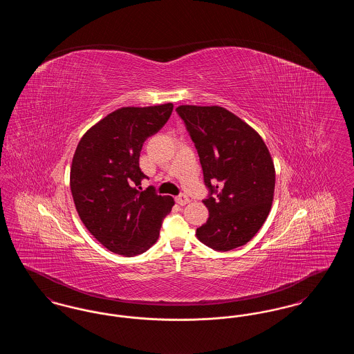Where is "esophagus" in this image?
<instances>
[{"label": "esophagus", "mask_w": 354, "mask_h": 354, "mask_svg": "<svg viewBox=\"0 0 354 354\" xmlns=\"http://www.w3.org/2000/svg\"><path fill=\"white\" fill-rule=\"evenodd\" d=\"M175 201H176L178 204H180V205H185V204H188V203L191 202L189 198H188L185 194H180L179 196L175 198Z\"/></svg>", "instance_id": "obj_1"}]
</instances>
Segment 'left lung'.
I'll return each mask as SVG.
<instances>
[{"instance_id": "left-lung-1", "label": "left lung", "mask_w": 354, "mask_h": 354, "mask_svg": "<svg viewBox=\"0 0 354 354\" xmlns=\"http://www.w3.org/2000/svg\"><path fill=\"white\" fill-rule=\"evenodd\" d=\"M202 165L209 218L196 230L209 248L227 252L247 244L268 218L274 166L261 136L220 106L176 109Z\"/></svg>"}]
</instances>
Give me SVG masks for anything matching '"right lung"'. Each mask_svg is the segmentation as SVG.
<instances>
[{
	"instance_id": "obj_1",
	"label": "right lung",
	"mask_w": 354,
	"mask_h": 354,
	"mask_svg": "<svg viewBox=\"0 0 354 354\" xmlns=\"http://www.w3.org/2000/svg\"><path fill=\"white\" fill-rule=\"evenodd\" d=\"M174 104L122 107L94 124L80 140L70 188L84 227L103 247L127 257L146 252L175 204L152 187L139 167L146 139L169 120Z\"/></svg>"
}]
</instances>
